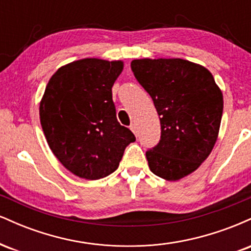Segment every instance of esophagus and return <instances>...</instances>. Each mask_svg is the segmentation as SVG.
Returning <instances> with one entry per match:
<instances>
[{"label": "esophagus", "mask_w": 251, "mask_h": 251, "mask_svg": "<svg viewBox=\"0 0 251 251\" xmlns=\"http://www.w3.org/2000/svg\"><path fill=\"white\" fill-rule=\"evenodd\" d=\"M129 128H131V131L133 132L135 135L138 134V127H137V125H135V124H132V125L129 126Z\"/></svg>", "instance_id": "esophagus-1"}]
</instances>
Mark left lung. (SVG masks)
I'll return each instance as SVG.
<instances>
[{
    "mask_svg": "<svg viewBox=\"0 0 251 251\" xmlns=\"http://www.w3.org/2000/svg\"><path fill=\"white\" fill-rule=\"evenodd\" d=\"M131 68L160 119L159 143L146 152L150 170L170 181L192 174L211 153L220 132L223 94L214 76L183 59H137Z\"/></svg>",
    "mask_w": 251,
    "mask_h": 251,
    "instance_id": "8db88e82",
    "label": "left lung"
}]
</instances>
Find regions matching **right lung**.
Returning a JSON list of instances; mask_svg holds the SVG:
<instances>
[{"label": "right lung", "mask_w": 251, "mask_h": 251, "mask_svg": "<svg viewBox=\"0 0 251 251\" xmlns=\"http://www.w3.org/2000/svg\"><path fill=\"white\" fill-rule=\"evenodd\" d=\"M124 62L87 57L62 66L46 86L40 122L68 171L96 180L114 172L134 134L117 120L112 86Z\"/></svg>", "instance_id": "obj_1"}]
</instances>
